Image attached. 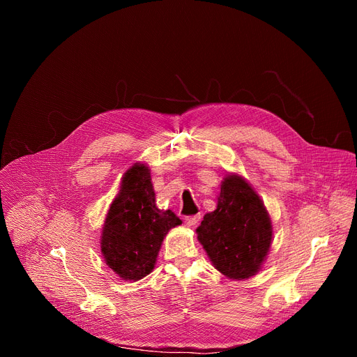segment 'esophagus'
<instances>
[{
	"label": "esophagus",
	"mask_w": 357,
	"mask_h": 357,
	"mask_svg": "<svg viewBox=\"0 0 357 357\" xmlns=\"http://www.w3.org/2000/svg\"><path fill=\"white\" fill-rule=\"evenodd\" d=\"M199 218H201V215L199 214H197V215H188V217H185V224L188 227H194L195 224L199 221Z\"/></svg>",
	"instance_id": "1"
}]
</instances>
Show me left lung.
I'll return each instance as SVG.
<instances>
[{
    "label": "left lung",
    "mask_w": 357,
    "mask_h": 357,
    "mask_svg": "<svg viewBox=\"0 0 357 357\" xmlns=\"http://www.w3.org/2000/svg\"><path fill=\"white\" fill-rule=\"evenodd\" d=\"M197 234L214 268L241 280L264 265L272 245V222L250 183L231 174L221 182L217 208L204 215Z\"/></svg>",
    "instance_id": "8db88e82"
}]
</instances>
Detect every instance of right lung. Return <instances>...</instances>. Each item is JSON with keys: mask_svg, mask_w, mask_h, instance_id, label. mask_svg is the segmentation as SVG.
Wrapping results in <instances>:
<instances>
[{"mask_svg": "<svg viewBox=\"0 0 357 357\" xmlns=\"http://www.w3.org/2000/svg\"><path fill=\"white\" fill-rule=\"evenodd\" d=\"M179 224L175 213L156 207L150 169L133 165L105 217L101 234L105 264L121 279L136 282L153 271L165 236Z\"/></svg>", "mask_w": 357, "mask_h": 357, "instance_id": "add662e5", "label": "right lung"}]
</instances>
